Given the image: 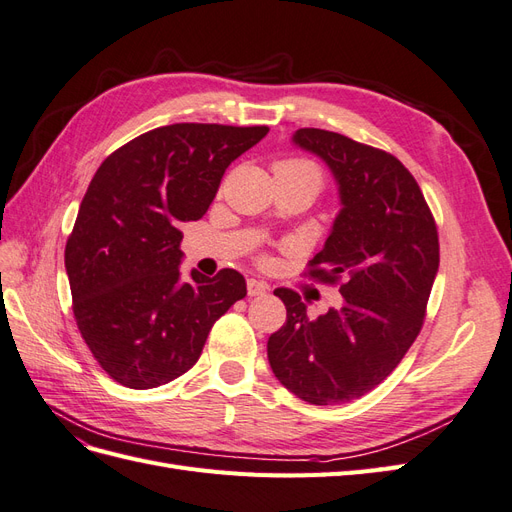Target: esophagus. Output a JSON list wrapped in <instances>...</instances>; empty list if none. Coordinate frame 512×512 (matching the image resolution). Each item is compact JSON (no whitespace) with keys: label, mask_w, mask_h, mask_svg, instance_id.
I'll list each match as a JSON object with an SVG mask.
<instances>
[{"label":"esophagus","mask_w":512,"mask_h":512,"mask_svg":"<svg viewBox=\"0 0 512 512\" xmlns=\"http://www.w3.org/2000/svg\"><path fill=\"white\" fill-rule=\"evenodd\" d=\"M267 290H269L267 282H262V280H247V294H250V297H265Z\"/></svg>","instance_id":"1"}]
</instances>
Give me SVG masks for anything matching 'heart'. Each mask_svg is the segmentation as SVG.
Wrapping results in <instances>:
<instances>
[{"label": "heart", "instance_id": "b5f03b06", "mask_svg": "<svg viewBox=\"0 0 512 512\" xmlns=\"http://www.w3.org/2000/svg\"><path fill=\"white\" fill-rule=\"evenodd\" d=\"M275 168L288 170V173L305 175V177L312 179V181L318 185V188H320V183H322V173H320V168H318L314 162H309V160H301V158L282 160V162H277V164H275Z\"/></svg>", "mask_w": 512, "mask_h": 512}]
</instances>
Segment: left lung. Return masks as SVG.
Masks as SVG:
<instances>
[{
  "label": "left lung",
  "mask_w": 512,
  "mask_h": 512,
  "mask_svg": "<svg viewBox=\"0 0 512 512\" xmlns=\"http://www.w3.org/2000/svg\"><path fill=\"white\" fill-rule=\"evenodd\" d=\"M292 143L337 181L342 211L307 273L342 282V307L309 320L299 292L277 288L286 324L269 337L267 356L275 378L307 404H346L376 389L421 333L440 265L438 228L391 153L318 128L297 130Z\"/></svg>",
  "instance_id": "left-lung-1"
}]
</instances>
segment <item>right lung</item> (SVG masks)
I'll return each instance as SVG.
<instances>
[{"instance_id":"add662e5","label":"right lung","mask_w":512,"mask_h":512,"mask_svg":"<svg viewBox=\"0 0 512 512\" xmlns=\"http://www.w3.org/2000/svg\"><path fill=\"white\" fill-rule=\"evenodd\" d=\"M267 126L173 123L113 151L91 179L66 243L72 312L100 367L128 389H156L196 361L211 327L247 294L222 269L181 280V222H196L224 170Z\"/></svg>"}]
</instances>
